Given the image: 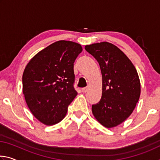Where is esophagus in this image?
<instances>
[{"label": "esophagus", "mask_w": 160, "mask_h": 160, "mask_svg": "<svg viewBox=\"0 0 160 160\" xmlns=\"http://www.w3.org/2000/svg\"><path fill=\"white\" fill-rule=\"evenodd\" d=\"M88 88H82V90H82V92L85 93V92H86L87 91H88Z\"/></svg>", "instance_id": "obj_1"}]
</instances>
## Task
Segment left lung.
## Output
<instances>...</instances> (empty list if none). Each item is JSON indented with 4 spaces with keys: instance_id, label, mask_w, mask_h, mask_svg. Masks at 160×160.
<instances>
[{
    "instance_id": "8db88e82",
    "label": "left lung",
    "mask_w": 160,
    "mask_h": 160,
    "mask_svg": "<svg viewBox=\"0 0 160 160\" xmlns=\"http://www.w3.org/2000/svg\"><path fill=\"white\" fill-rule=\"evenodd\" d=\"M99 63L102 75V94L92 104L94 117L107 128L123 122L134 110L140 94L137 70L119 48L109 42L85 46Z\"/></svg>"
}]
</instances>
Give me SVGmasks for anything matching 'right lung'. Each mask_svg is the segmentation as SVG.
Returning <instances> with one entry per match:
<instances>
[{
	"mask_svg": "<svg viewBox=\"0 0 160 160\" xmlns=\"http://www.w3.org/2000/svg\"><path fill=\"white\" fill-rule=\"evenodd\" d=\"M82 51L79 44L58 41L35 55L22 75L27 104L40 122L58 123L78 94L74 88V62Z\"/></svg>",
	"mask_w": 160,
	"mask_h": 160,
	"instance_id": "add662e5",
	"label": "right lung"
}]
</instances>
